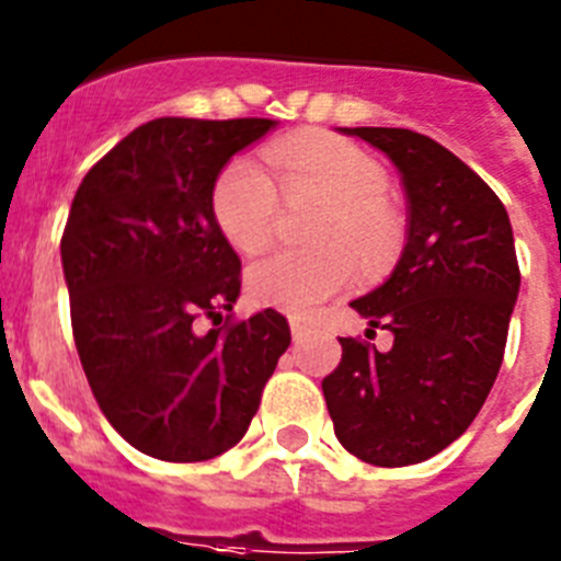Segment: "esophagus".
I'll return each mask as SVG.
<instances>
[{
  "label": "esophagus",
  "mask_w": 561,
  "mask_h": 561,
  "mask_svg": "<svg viewBox=\"0 0 561 561\" xmlns=\"http://www.w3.org/2000/svg\"><path fill=\"white\" fill-rule=\"evenodd\" d=\"M289 328H291V336H295V339H302L308 331H311V325H308L306 320H300V317H291Z\"/></svg>",
  "instance_id": "1"
}]
</instances>
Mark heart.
Returning a JSON list of instances; mask_svg holds the SVG:
<instances>
[{
    "instance_id": "b5f03b06",
    "label": "heart",
    "mask_w": 561,
    "mask_h": 561,
    "mask_svg": "<svg viewBox=\"0 0 561 561\" xmlns=\"http://www.w3.org/2000/svg\"><path fill=\"white\" fill-rule=\"evenodd\" d=\"M286 197L311 194L328 203V214L317 230L322 250H275L255 261L247 272V291L261 306L280 308L308 317L339 291L358 284L362 266L353 244L367 261H381L392 253L394 222L387 203V174L362 147L344 138L302 133L275 144L270 150ZM275 180L253 158H236L217 178L210 208L225 239L255 253L272 239L277 219Z\"/></svg>"
}]
</instances>
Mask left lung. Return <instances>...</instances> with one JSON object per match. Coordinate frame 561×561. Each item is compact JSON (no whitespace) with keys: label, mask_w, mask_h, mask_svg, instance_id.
I'll use <instances>...</instances> for the list:
<instances>
[{"label":"left lung","mask_w":561,"mask_h":561,"mask_svg":"<svg viewBox=\"0 0 561 561\" xmlns=\"http://www.w3.org/2000/svg\"><path fill=\"white\" fill-rule=\"evenodd\" d=\"M394 163L409 205L392 275L351 302L392 347L339 339L322 381L339 442L375 467L431 459L484 405L503 362L517 291L512 222L479 174L434 138L403 127H339Z\"/></svg>","instance_id":"obj_1"}]
</instances>
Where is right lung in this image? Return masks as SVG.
I'll return each instance as SVG.
<instances>
[{
    "mask_svg": "<svg viewBox=\"0 0 561 561\" xmlns=\"http://www.w3.org/2000/svg\"><path fill=\"white\" fill-rule=\"evenodd\" d=\"M272 119L163 116L122 138L75 194L64 239L77 353L107 423L163 461L233 448L255 417L289 322L264 308L197 331L239 300L241 261L210 194Z\"/></svg>",
    "mask_w": 561,
    "mask_h": 561,
    "instance_id": "add662e5",
    "label": "right lung"
}]
</instances>
